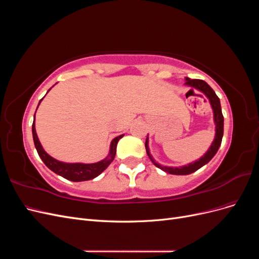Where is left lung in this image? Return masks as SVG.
<instances>
[{
  "label": "left lung",
  "mask_w": 259,
  "mask_h": 259,
  "mask_svg": "<svg viewBox=\"0 0 259 259\" xmlns=\"http://www.w3.org/2000/svg\"><path fill=\"white\" fill-rule=\"evenodd\" d=\"M186 85L191 86L192 89L199 90L200 92H202L208 98L210 106H211V108H213V112H214V122H215V125H216V135H215L214 142L211 143L209 149L206 151V153L202 156L201 159H199L198 161H195L193 163L188 164V165L180 166V167L162 166V165H160L159 163H156L151 156L150 151H149L148 137H147L145 147H146V151H147V154L149 155V158H150V160L152 161V163L154 164L156 167H159L162 170L166 171V173L173 174V175L191 174V173H193V171L201 168L203 165H205L206 163H208L211 159H213V156L218 151V149H219V147H221V144H222L223 135H224V115H223V112H222L221 100H219L218 96L216 95L215 92L213 91V89H211L205 81L198 80V79L191 80V79H189V77H186Z\"/></svg>",
  "instance_id": "8db88e82"
}]
</instances>
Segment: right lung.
Masks as SVG:
<instances>
[{
    "mask_svg": "<svg viewBox=\"0 0 259 259\" xmlns=\"http://www.w3.org/2000/svg\"><path fill=\"white\" fill-rule=\"evenodd\" d=\"M42 99L40 100V103L42 101ZM40 103H38V105H40ZM34 117H35V114H34ZM32 135H33V142L36 148V151L38 155H40L42 161L44 162L45 165L48 166L51 170H53L54 173H56L57 175H60L61 177H64L68 180H71V182H84V180H91L103 173V171L109 166V164L113 161L115 152H116L117 142H119V140L123 137V135H120L112 140L110 145V152H109L106 159L101 160L97 163L84 164V163H64V162L57 161L56 159L52 158L50 154L46 153L40 143V140L37 138L34 121L32 124Z\"/></svg>",
    "mask_w": 259,
    "mask_h": 259,
    "instance_id": "right-lung-1",
    "label": "right lung"
}]
</instances>
